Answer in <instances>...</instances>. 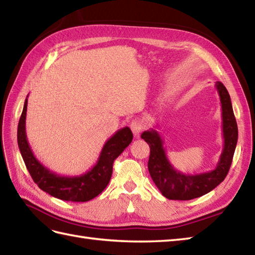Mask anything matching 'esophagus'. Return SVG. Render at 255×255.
Listing matches in <instances>:
<instances>
[{"label": "esophagus", "mask_w": 255, "mask_h": 255, "mask_svg": "<svg viewBox=\"0 0 255 255\" xmlns=\"http://www.w3.org/2000/svg\"><path fill=\"white\" fill-rule=\"evenodd\" d=\"M130 128L132 130V133L133 136L136 138H139L140 137V133H141L142 131V124L140 121H133L131 122L130 124Z\"/></svg>", "instance_id": "obj_1"}]
</instances>
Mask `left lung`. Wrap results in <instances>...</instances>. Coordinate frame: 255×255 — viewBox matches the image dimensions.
Segmentation results:
<instances>
[{
    "label": "left lung",
    "mask_w": 255,
    "mask_h": 255,
    "mask_svg": "<svg viewBox=\"0 0 255 255\" xmlns=\"http://www.w3.org/2000/svg\"><path fill=\"white\" fill-rule=\"evenodd\" d=\"M215 86L221 103L224 137L223 152L215 169L193 175L177 171L167 159L160 133L153 128L141 133V138L150 147L149 173L166 198L189 200L200 197L217 187L228 174L237 147L238 126L228 91L221 82H216Z\"/></svg>",
    "instance_id": "8db88e82"
}]
</instances>
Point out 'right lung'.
<instances>
[{
	"mask_svg": "<svg viewBox=\"0 0 255 255\" xmlns=\"http://www.w3.org/2000/svg\"><path fill=\"white\" fill-rule=\"evenodd\" d=\"M27 97L18 122L17 143L27 170L38 187L53 197L69 202H89L100 195L111 181L114 160L132 141L130 128L124 127L114 133L105 142L95 165L84 174L59 175L42 164L30 149L26 134Z\"/></svg>",
	"mask_w": 255,
	"mask_h": 255,
	"instance_id": "right-lung-1",
	"label": "right lung"
}]
</instances>
